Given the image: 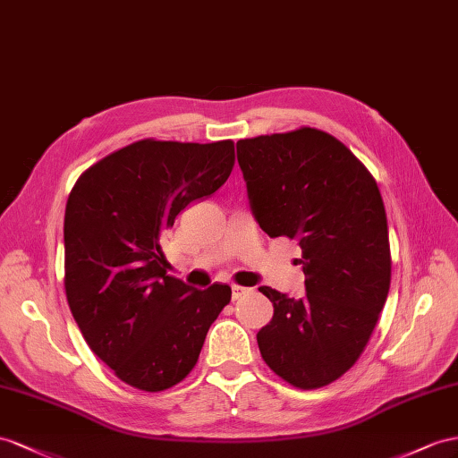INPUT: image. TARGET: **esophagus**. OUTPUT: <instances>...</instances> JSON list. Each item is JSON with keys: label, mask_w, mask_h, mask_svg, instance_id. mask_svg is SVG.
Masks as SVG:
<instances>
[{"label": "esophagus", "mask_w": 458, "mask_h": 458, "mask_svg": "<svg viewBox=\"0 0 458 458\" xmlns=\"http://www.w3.org/2000/svg\"><path fill=\"white\" fill-rule=\"evenodd\" d=\"M250 288H245V286H236L233 284L232 286V300H240L242 296H245V294H250Z\"/></svg>", "instance_id": "34e87169"}]
</instances>
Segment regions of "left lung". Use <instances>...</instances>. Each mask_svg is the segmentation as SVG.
Masks as SVG:
<instances>
[{"instance_id":"8db88e82","label":"left lung","mask_w":458,"mask_h":458,"mask_svg":"<svg viewBox=\"0 0 458 458\" xmlns=\"http://www.w3.org/2000/svg\"><path fill=\"white\" fill-rule=\"evenodd\" d=\"M251 213L271 238L301 248L306 294L261 286L273 319L257 333L278 377L318 389L366 348L391 286V251L379 187L333 135L313 127L238 140Z\"/></svg>"}]
</instances>
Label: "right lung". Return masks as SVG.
<instances>
[{
    "mask_svg": "<svg viewBox=\"0 0 458 458\" xmlns=\"http://www.w3.org/2000/svg\"><path fill=\"white\" fill-rule=\"evenodd\" d=\"M233 143L143 139L90 166L64 220L65 294L90 350L123 383L158 393L185 379L232 290L166 275L162 242L175 216L213 195Z\"/></svg>",
    "mask_w": 458,
    "mask_h": 458,
    "instance_id": "add662e5",
    "label": "right lung"
}]
</instances>
